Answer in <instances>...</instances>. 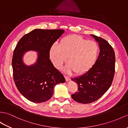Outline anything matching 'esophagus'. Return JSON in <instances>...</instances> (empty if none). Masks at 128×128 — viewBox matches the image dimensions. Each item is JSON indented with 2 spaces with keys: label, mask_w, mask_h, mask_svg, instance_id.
<instances>
[{
  "label": "esophagus",
  "mask_w": 128,
  "mask_h": 128,
  "mask_svg": "<svg viewBox=\"0 0 128 128\" xmlns=\"http://www.w3.org/2000/svg\"><path fill=\"white\" fill-rule=\"evenodd\" d=\"M65 80H66V82L69 81L70 80V78H69V77H68V76H65Z\"/></svg>",
  "instance_id": "obj_1"
}]
</instances>
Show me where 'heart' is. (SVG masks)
<instances>
[{
    "instance_id": "b5f03b06",
    "label": "heart",
    "mask_w": 128,
    "mask_h": 128,
    "mask_svg": "<svg viewBox=\"0 0 128 128\" xmlns=\"http://www.w3.org/2000/svg\"><path fill=\"white\" fill-rule=\"evenodd\" d=\"M99 46L93 41H87L78 35H69L60 40L59 45L54 44L50 50V57L57 69H60L66 61L64 68L66 73L74 72L81 75L87 72L96 62Z\"/></svg>"
}]
</instances>
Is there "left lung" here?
Masks as SVG:
<instances>
[{"label": "left lung", "instance_id": "1", "mask_svg": "<svg viewBox=\"0 0 128 128\" xmlns=\"http://www.w3.org/2000/svg\"><path fill=\"white\" fill-rule=\"evenodd\" d=\"M99 44V57L90 69L84 74L71 79L78 85V92L71 95L76 102L82 104L93 102L104 94L114 79L115 54L108 41L91 34Z\"/></svg>", "mask_w": 128, "mask_h": 128}]
</instances>
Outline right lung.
Masks as SVG:
<instances>
[{
  "instance_id": "add662e5",
  "label": "right lung",
  "mask_w": 128,
  "mask_h": 128,
  "mask_svg": "<svg viewBox=\"0 0 128 128\" xmlns=\"http://www.w3.org/2000/svg\"><path fill=\"white\" fill-rule=\"evenodd\" d=\"M64 32L62 29H35L17 44L12 60L14 80L20 94L32 102H46L52 97L55 86L65 82L50 59V47ZM30 50L38 53L37 59L33 64L26 66L23 57Z\"/></svg>"
}]
</instances>
